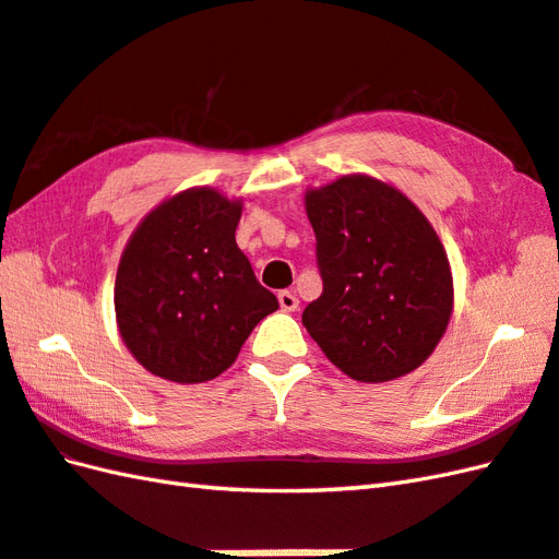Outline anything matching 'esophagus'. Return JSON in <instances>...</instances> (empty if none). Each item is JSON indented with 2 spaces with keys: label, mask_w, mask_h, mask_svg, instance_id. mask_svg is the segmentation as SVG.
Here are the masks:
<instances>
[{
  "label": "esophagus",
  "mask_w": 559,
  "mask_h": 559,
  "mask_svg": "<svg viewBox=\"0 0 559 559\" xmlns=\"http://www.w3.org/2000/svg\"><path fill=\"white\" fill-rule=\"evenodd\" d=\"M277 299H280L282 311L292 313V311H296V308H299V299H296V294H294V292H289V289L280 292V294H277Z\"/></svg>",
  "instance_id": "esophagus-1"
}]
</instances>
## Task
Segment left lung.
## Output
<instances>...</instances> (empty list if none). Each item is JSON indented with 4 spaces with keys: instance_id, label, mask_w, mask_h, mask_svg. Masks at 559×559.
<instances>
[{
    "instance_id": "8db88e82",
    "label": "left lung",
    "mask_w": 559,
    "mask_h": 559,
    "mask_svg": "<svg viewBox=\"0 0 559 559\" xmlns=\"http://www.w3.org/2000/svg\"><path fill=\"white\" fill-rule=\"evenodd\" d=\"M306 213L322 280L306 330L354 380L412 373L452 316V272L436 229L404 193L361 175L308 193Z\"/></svg>"
}]
</instances>
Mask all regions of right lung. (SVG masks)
Masks as SVG:
<instances>
[{"label":"right lung","mask_w":559,"mask_h":559,"mask_svg":"<svg viewBox=\"0 0 559 559\" xmlns=\"http://www.w3.org/2000/svg\"><path fill=\"white\" fill-rule=\"evenodd\" d=\"M241 203L191 189L155 207L121 255L115 308L123 344L151 373L205 382L237 361L277 296L237 246Z\"/></svg>","instance_id":"obj_1"}]
</instances>
